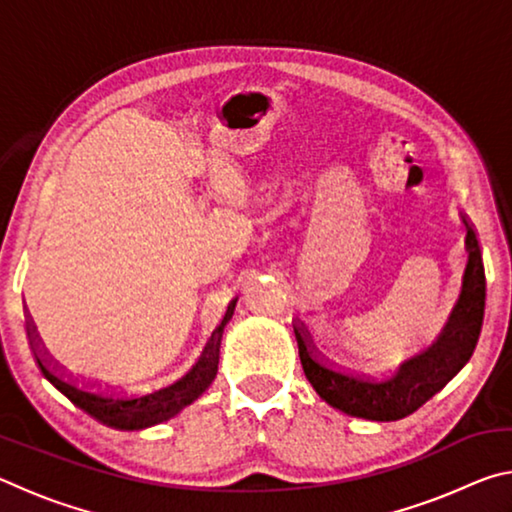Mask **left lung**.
I'll return each instance as SVG.
<instances>
[{
	"instance_id": "left-lung-1",
	"label": "left lung",
	"mask_w": 512,
	"mask_h": 512,
	"mask_svg": "<svg viewBox=\"0 0 512 512\" xmlns=\"http://www.w3.org/2000/svg\"><path fill=\"white\" fill-rule=\"evenodd\" d=\"M463 223L467 228L465 248L470 259H467L463 277L461 300L449 316V323L438 341L406 361L393 377L375 379L334 366L316 352L307 329L293 325L302 370H305L309 384L329 406L354 415V418L377 422L400 420L418 411L470 361L483 325L485 271L472 225L465 219Z\"/></svg>"
}]
</instances>
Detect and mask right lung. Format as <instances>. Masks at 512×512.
I'll return each instance as SVG.
<instances>
[{
  "instance_id": "obj_1",
  "label": "right lung",
  "mask_w": 512,
  "mask_h": 512,
  "mask_svg": "<svg viewBox=\"0 0 512 512\" xmlns=\"http://www.w3.org/2000/svg\"><path fill=\"white\" fill-rule=\"evenodd\" d=\"M27 325L31 348L33 354H36L42 375H45L60 393H65L76 406H81L83 411H88L103 424H108V427L126 431L153 427V424L169 420L207 391V386H210L216 377V370H219V345L225 327V323H221L214 329L210 341L205 343L203 354L183 377H178L176 381L164 384L160 388H151V391L124 393L115 391V388L101 386L97 381H81L74 375H69V372L60 368L58 363L49 357L47 350L42 348L31 316H27Z\"/></svg>"
}]
</instances>
